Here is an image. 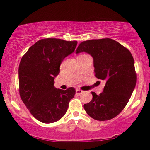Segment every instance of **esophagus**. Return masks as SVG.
<instances>
[{
    "instance_id": "obj_1",
    "label": "esophagus",
    "mask_w": 150,
    "mask_h": 150,
    "mask_svg": "<svg viewBox=\"0 0 150 150\" xmlns=\"http://www.w3.org/2000/svg\"><path fill=\"white\" fill-rule=\"evenodd\" d=\"M83 92L82 90H81V89H76V94L79 96L80 94H81V93Z\"/></svg>"
}]
</instances>
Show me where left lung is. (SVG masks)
Wrapping results in <instances>:
<instances>
[{
  "mask_svg": "<svg viewBox=\"0 0 150 150\" xmlns=\"http://www.w3.org/2000/svg\"><path fill=\"white\" fill-rule=\"evenodd\" d=\"M83 52L93 57L95 76L106 82L100 95L91 92L92 100L83 105L85 110L95 120H110L123 110L135 88L133 56L128 49L110 38L83 42L76 54Z\"/></svg>",
  "mask_w": 150,
  "mask_h": 150,
  "instance_id": "obj_1",
  "label": "left lung"
}]
</instances>
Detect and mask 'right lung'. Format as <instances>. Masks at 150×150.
Segmentation results:
<instances>
[{"label":"right lung","mask_w":150,"mask_h":150,"mask_svg":"<svg viewBox=\"0 0 150 150\" xmlns=\"http://www.w3.org/2000/svg\"><path fill=\"white\" fill-rule=\"evenodd\" d=\"M77 41L42 39L22 57L19 67V94L31 114L39 121L52 123L65 115L75 89L54 86L64 59L75 51Z\"/></svg>","instance_id":"add662e5"}]
</instances>
